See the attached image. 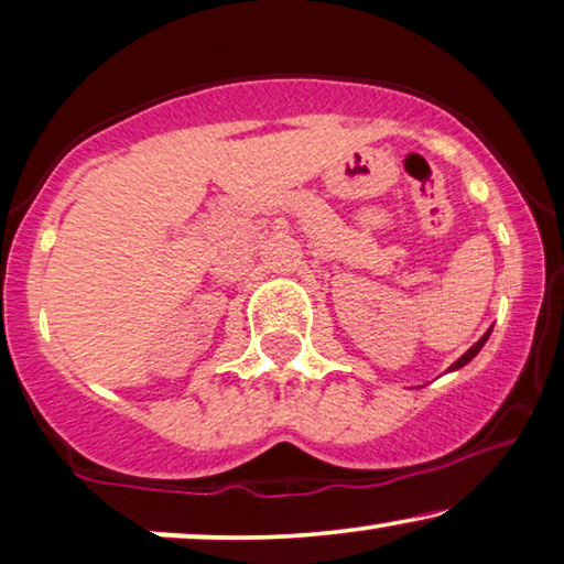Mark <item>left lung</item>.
<instances>
[{
  "label": "left lung",
  "instance_id": "obj_1",
  "mask_svg": "<svg viewBox=\"0 0 564 564\" xmlns=\"http://www.w3.org/2000/svg\"><path fill=\"white\" fill-rule=\"evenodd\" d=\"M489 332H492V328H489ZM489 332H487L485 336H481V339H479V341H477V345H474L471 349H466V352H464V355H460V357H458V360L451 365V370H458V368H464V365H466V362H471V360H474V357H477V355H479V349H481V347H485V341L489 339Z\"/></svg>",
  "mask_w": 564,
  "mask_h": 564
}]
</instances>
